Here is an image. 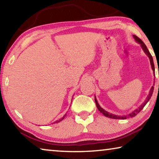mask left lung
<instances>
[{"instance_id":"obj_1","label":"left lung","mask_w":159,"mask_h":159,"mask_svg":"<svg viewBox=\"0 0 159 159\" xmlns=\"http://www.w3.org/2000/svg\"><path fill=\"white\" fill-rule=\"evenodd\" d=\"M133 38L134 39V40H135V41L137 43H138L139 44L141 45V47L142 48V50H143V51L144 52V53L146 54V55L148 56V57H149V61H150V64H151V66H152V69L153 70V71H155V68H154V61H153V58H152V55H151L149 51L148 50L147 48L146 45H145V44L143 43V41H142V40L140 39H139V38L135 36V35H133ZM154 86H152V88H151L150 89V91H149V95H147L146 99H145V101L142 103L140 106H139L138 109H136L135 110H134V111L133 112H131L130 114H129L128 115H124V116H117V115H115V114H111V113H109L108 111H107L104 110V109H102V107H100V105L98 104V100H97V99L95 98V104H96V106L97 107H98V109L99 111H100L102 114H103L104 116H105L106 117H108V118H114V119H126L127 118H129V117H134L135 116L138 114V113H139L141 111V110L144 108V107L146 105L147 103L148 102H149V100L150 99V98H152V94H153V92H154Z\"/></svg>"}]
</instances>
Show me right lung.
<instances>
[{"mask_svg": "<svg viewBox=\"0 0 159 159\" xmlns=\"http://www.w3.org/2000/svg\"><path fill=\"white\" fill-rule=\"evenodd\" d=\"M74 97V96H73ZM72 99H73V98H72ZM72 101V100H71ZM66 116V114H64V116L62 117V118H60V119H59V120H56V121H55V122H53L52 123V124H53V123H59V122H60V121H61V120H62L63 119H64V117H65Z\"/></svg>", "mask_w": 159, "mask_h": 159, "instance_id": "1", "label": "right lung"}]
</instances>
